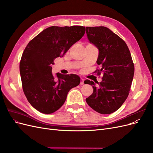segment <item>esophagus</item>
I'll return each mask as SVG.
<instances>
[{
  "mask_svg": "<svg viewBox=\"0 0 153 153\" xmlns=\"http://www.w3.org/2000/svg\"><path fill=\"white\" fill-rule=\"evenodd\" d=\"M84 78H80V85H84Z\"/></svg>",
  "mask_w": 153,
  "mask_h": 153,
  "instance_id": "esophagus-1",
  "label": "esophagus"
}]
</instances>
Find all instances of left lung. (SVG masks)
<instances>
[{
    "mask_svg": "<svg viewBox=\"0 0 153 153\" xmlns=\"http://www.w3.org/2000/svg\"><path fill=\"white\" fill-rule=\"evenodd\" d=\"M90 43L99 50L97 64L101 69L94 73H103L102 81L86 80L85 84L93 87L92 94L86 102L96 112L110 114L117 110L128 98L133 81L134 64L127 45L119 36L105 27H86Z\"/></svg>",
    "mask_w": 153,
    "mask_h": 153,
    "instance_id": "8db88e82",
    "label": "left lung"
}]
</instances>
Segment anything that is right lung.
I'll return each instance as SVG.
<instances>
[{"instance_id":"add662e5","label":"right lung","mask_w":153,"mask_h":153,"mask_svg":"<svg viewBox=\"0 0 153 153\" xmlns=\"http://www.w3.org/2000/svg\"><path fill=\"white\" fill-rule=\"evenodd\" d=\"M85 34V27L52 26L37 35L22 55L20 72L23 91L30 104L39 112L50 114L59 110L68 92L80 84L76 75H52L55 59L63 57Z\"/></svg>"}]
</instances>
